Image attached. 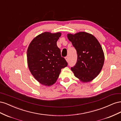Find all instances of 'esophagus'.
Segmentation results:
<instances>
[{"label": "esophagus", "instance_id": "34e87169", "mask_svg": "<svg viewBox=\"0 0 121 121\" xmlns=\"http://www.w3.org/2000/svg\"><path fill=\"white\" fill-rule=\"evenodd\" d=\"M65 60H66V61L68 62L69 61V58H68V56H66L65 57Z\"/></svg>", "mask_w": 121, "mask_h": 121}]
</instances>
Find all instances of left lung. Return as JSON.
Listing matches in <instances>:
<instances>
[{"label": "left lung", "instance_id": "8db88e82", "mask_svg": "<svg viewBox=\"0 0 121 121\" xmlns=\"http://www.w3.org/2000/svg\"><path fill=\"white\" fill-rule=\"evenodd\" d=\"M67 37L77 52V61L71 68L72 71L80 81H92L104 64V54L100 44L93 35L85 32L68 33Z\"/></svg>", "mask_w": 121, "mask_h": 121}]
</instances>
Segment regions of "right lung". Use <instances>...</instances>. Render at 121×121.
<instances>
[{
	"label": "right lung",
	"mask_w": 121,
	"mask_h": 121,
	"mask_svg": "<svg viewBox=\"0 0 121 121\" xmlns=\"http://www.w3.org/2000/svg\"><path fill=\"white\" fill-rule=\"evenodd\" d=\"M61 35L60 32H43L32 40L28 48L27 58L29 70L43 85H52L56 82L61 69L68 65L56 44Z\"/></svg>",
	"instance_id": "obj_1"
}]
</instances>
